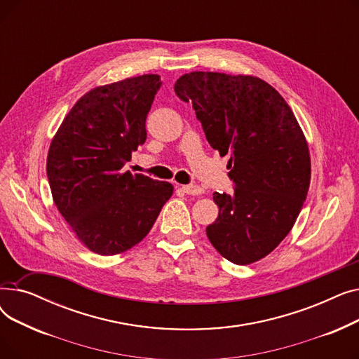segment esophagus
Masks as SVG:
<instances>
[{
	"mask_svg": "<svg viewBox=\"0 0 359 359\" xmlns=\"http://www.w3.org/2000/svg\"><path fill=\"white\" fill-rule=\"evenodd\" d=\"M182 189L184 194L187 195H192V196H196V195H202L203 194V189L201 186H196V184H183Z\"/></svg>",
	"mask_w": 359,
	"mask_h": 359,
	"instance_id": "obj_1",
	"label": "esophagus"
}]
</instances>
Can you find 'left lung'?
Instances as JSON below:
<instances>
[{"label": "left lung", "mask_w": 359, "mask_h": 359, "mask_svg": "<svg viewBox=\"0 0 359 359\" xmlns=\"http://www.w3.org/2000/svg\"><path fill=\"white\" fill-rule=\"evenodd\" d=\"M192 102L205 137L236 189L214 192L218 218L206 227L212 246L236 265H250L275 250L294 227L311 179L304 132L284 97L253 75L194 71L175 83Z\"/></svg>", "instance_id": "8db88e82"}]
</instances>
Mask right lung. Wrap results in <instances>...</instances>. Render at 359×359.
<instances>
[{"label": "right lung", "mask_w": 359, "mask_h": 359, "mask_svg": "<svg viewBox=\"0 0 359 359\" xmlns=\"http://www.w3.org/2000/svg\"><path fill=\"white\" fill-rule=\"evenodd\" d=\"M161 86L144 74L90 90L50 142L46 175L56 208L84 246L126 252L153 227L173 184L123 170L147 140L145 121Z\"/></svg>", "instance_id": "1"}]
</instances>
